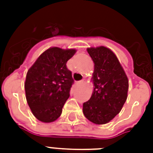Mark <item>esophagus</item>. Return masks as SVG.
I'll list each match as a JSON object with an SVG mask.
<instances>
[{"label":"esophagus","mask_w":153,"mask_h":153,"mask_svg":"<svg viewBox=\"0 0 153 153\" xmlns=\"http://www.w3.org/2000/svg\"><path fill=\"white\" fill-rule=\"evenodd\" d=\"M85 82H86V80L82 79V80H80V81H79V82H78V83L80 84V85H82V84H84Z\"/></svg>","instance_id":"esophagus-1"}]
</instances>
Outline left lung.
<instances>
[{
	"label": "left lung",
	"instance_id": "obj_1",
	"mask_svg": "<svg viewBox=\"0 0 153 153\" xmlns=\"http://www.w3.org/2000/svg\"><path fill=\"white\" fill-rule=\"evenodd\" d=\"M93 60L94 91L84 102L82 111L89 121L104 125L113 120L122 109L128 97V80L116 55L104 46L88 48Z\"/></svg>",
	"mask_w": 153,
	"mask_h": 153
}]
</instances>
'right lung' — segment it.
<instances>
[{"label":"right lung","instance_id":"obj_1","mask_svg":"<svg viewBox=\"0 0 153 153\" xmlns=\"http://www.w3.org/2000/svg\"><path fill=\"white\" fill-rule=\"evenodd\" d=\"M75 52V49L50 48L27 71L25 82L26 99L39 121L53 122L62 114L74 82L66 64Z\"/></svg>","mask_w":153,"mask_h":153}]
</instances>
